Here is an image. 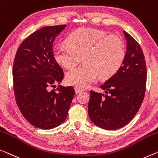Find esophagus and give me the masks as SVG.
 Masks as SVG:
<instances>
[{
  "instance_id": "34e87169",
  "label": "esophagus",
  "mask_w": 158,
  "mask_h": 158,
  "mask_svg": "<svg viewBox=\"0 0 158 158\" xmlns=\"http://www.w3.org/2000/svg\"><path fill=\"white\" fill-rule=\"evenodd\" d=\"M74 89H75V92H76V94H79V93L82 91V89L78 88V87H75Z\"/></svg>"
}]
</instances>
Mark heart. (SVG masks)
<instances>
[{
  "instance_id": "b5f03b06",
  "label": "heart",
  "mask_w": 158,
  "mask_h": 158,
  "mask_svg": "<svg viewBox=\"0 0 158 158\" xmlns=\"http://www.w3.org/2000/svg\"><path fill=\"white\" fill-rule=\"evenodd\" d=\"M67 46L54 48L53 56L60 65L72 69L81 61L84 63L68 72L66 82L79 89L89 86L97 75L107 79L117 72L125 57L122 39L102 30L81 28L70 34L67 38Z\"/></svg>"
}]
</instances>
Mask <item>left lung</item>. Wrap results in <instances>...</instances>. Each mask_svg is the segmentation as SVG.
<instances>
[{"label": "left lung", "instance_id": "1", "mask_svg": "<svg viewBox=\"0 0 158 158\" xmlns=\"http://www.w3.org/2000/svg\"><path fill=\"white\" fill-rule=\"evenodd\" d=\"M123 32L127 40L125 57L117 73L101 86L106 94L90 91L89 118L96 126L107 130L128 124L141 107L146 91L147 71L143 52L136 40Z\"/></svg>", "mask_w": 158, "mask_h": 158}]
</instances>
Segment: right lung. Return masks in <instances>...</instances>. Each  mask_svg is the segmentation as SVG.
<instances>
[{
    "mask_svg": "<svg viewBox=\"0 0 158 158\" xmlns=\"http://www.w3.org/2000/svg\"><path fill=\"white\" fill-rule=\"evenodd\" d=\"M67 25L47 26L24 39L17 49L12 68L15 96L19 110L30 124L53 129L66 119L75 94L72 86L50 87L62 81L64 73L53 56L56 37Z\"/></svg>",
    "mask_w": 158,
    "mask_h": 158,
    "instance_id": "1",
    "label": "right lung"
}]
</instances>
